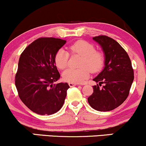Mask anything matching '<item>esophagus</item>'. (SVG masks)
Listing matches in <instances>:
<instances>
[{"label":"esophagus","mask_w":146,"mask_h":146,"mask_svg":"<svg viewBox=\"0 0 146 146\" xmlns=\"http://www.w3.org/2000/svg\"><path fill=\"white\" fill-rule=\"evenodd\" d=\"M68 85H69L70 87H73V86H75L77 85V84L75 83H68Z\"/></svg>","instance_id":"esophagus-1"}]
</instances>
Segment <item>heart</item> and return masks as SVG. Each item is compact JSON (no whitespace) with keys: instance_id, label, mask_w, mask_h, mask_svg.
<instances>
[{"instance_id":"b5f03b06","label":"heart","mask_w":146,"mask_h":146,"mask_svg":"<svg viewBox=\"0 0 146 146\" xmlns=\"http://www.w3.org/2000/svg\"><path fill=\"white\" fill-rule=\"evenodd\" d=\"M73 54L82 56L79 68H68L63 73L65 81L71 83H82L89 76L90 71L96 73L101 70L104 62L103 53L95 51L93 44L84 40H78L69 46ZM69 54L65 50L60 49L55 56V63L60 69H64L68 65Z\"/></svg>"}]
</instances>
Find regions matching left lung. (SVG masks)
Instances as JSON below:
<instances>
[{"instance_id":"left-lung-1","label":"left lung","mask_w":146,"mask_h":146,"mask_svg":"<svg viewBox=\"0 0 146 146\" xmlns=\"http://www.w3.org/2000/svg\"><path fill=\"white\" fill-rule=\"evenodd\" d=\"M102 47L104 55V67L93 81V94L88 98L90 106L99 111H110L119 106L128 98L134 80V72L128 53L123 47L106 36L93 38ZM102 83V88L99 86Z\"/></svg>"}]
</instances>
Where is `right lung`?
Instances as JSON below:
<instances>
[{"label": "right lung", "instance_id": "1", "mask_svg": "<svg viewBox=\"0 0 146 146\" xmlns=\"http://www.w3.org/2000/svg\"><path fill=\"white\" fill-rule=\"evenodd\" d=\"M66 42L60 38H38L20 57L15 84L21 101L37 114L52 115L64 104L69 86L53 83L60 78L55 56Z\"/></svg>", "mask_w": 146, "mask_h": 146}]
</instances>
